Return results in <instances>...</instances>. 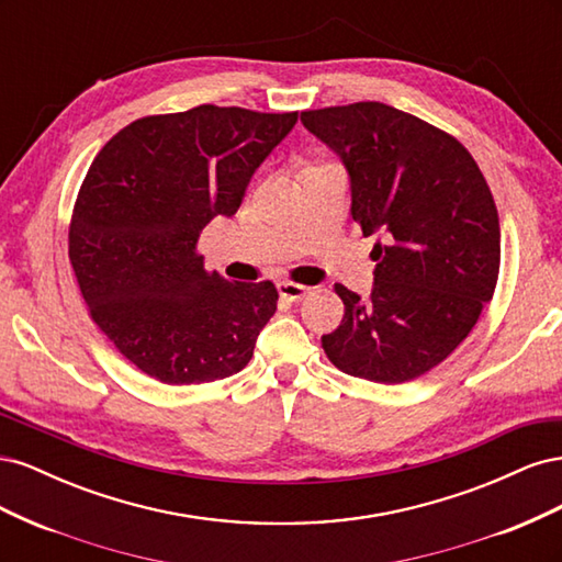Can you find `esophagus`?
Wrapping results in <instances>:
<instances>
[{
  "mask_svg": "<svg viewBox=\"0 0 562 562\" xmlns=\"http://www.w3.org/2000/svg\"><path fill=\"white\" fill-rule=\"evenodd\" d=\"M277 288H279V295L285 297V300H291V302H300L304 295L310 293L307 285H300V283H293V281H281Z\"/></svg>",
  "mask_w": 562,
  "mask_h": 562,
  "instance_id": "obj_1",
  "label": "esophagus"
}]
</instances>
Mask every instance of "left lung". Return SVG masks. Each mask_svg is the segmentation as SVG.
<instances>
[{
	"mask_svg": "<svg viewBox=\"0 0 562 562\" xmlns=\"http://www.w3.org/2000/svg\"><path fill=\"white\" fill-rule=\"evenodd\" d=\"M300 119L347 168L351 217L382 239L370 297L335 283L345 318L323 351L353 378L415 380L448 359L495 293V199L467 147L413 114L353 103Z\"/></svg>",
	"mask_w": 562,
	"mask_h": 562,
	"instance_id": "8db88e82",
	"label": "left lung"
}]
</instances>
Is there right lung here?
<instances>
[{
    "instance_id": "1",
    "label": "right lung",
    "mask_w": 562,
    "mask_h": 562,
    "mask_svg": "<svg viewBox=\"0 0 562 562\" xmlns=\"http://www.w3.org/2000/svg\"><path fill=\"white\" fill-rule=\"evenodd\" d=\"M295 122L297 112L217 105L143 116L91 164L70 262L91 318L145 375L203 384L248 366L277 288L206 271L196 241L213 217L239 211L252 173Z\"/></svg>"
}]
</instances>
